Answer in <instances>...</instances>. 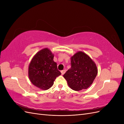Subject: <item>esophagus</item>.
<instances>
[{"mask_svg": "<svg viewBox=\"0 0 124 124\" xmlns=\"http://www.w3.org/2000/svg\"><path fill=\"white\" fill-rule=\"evenodd\" d=\"M66 72V70H62L61 71V73H62V74H64Z\"/></svg>", "mask_w": 124, "mask_h": 124, "instance_id": "esophagus-1", "label": "esophagus"}]
</instances>
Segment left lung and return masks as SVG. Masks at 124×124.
Returning <instances> with one entry per match:
<instances>
[{
	"label": "left lung",
	"mask_w": 124,
	"mask_h": 124,
	"mask_svg": "<svg viewBox=\"0 0 124 124\" xmlns=\"http://www.w3.org/2000/svg\"><path fill=\"white\" fill-rule=\"evenodd\" d=\"M71 66L63 76L69 87L76 91L89 87L98 73L95 63L88 55L79 51L71 57Z\"/></svg>",
	"instance_id": "8db88e82"
}]
</instances>
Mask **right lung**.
<instances>
[{"label": "right lung", "instance_id": "right-lung-1", "mask_svg": "<svg viewBox=\"0 0 124 124\" xmlns=\"http://www.w3.org/2000/svg\"><path fill=\"white\" fill-rule=\"evenodd\" d=\"M54 54L47 48L40 50L32 58L28 68V77L32 84L42 90H47L61 74L54 62Z\"/></svg>", "mask_w": 124, "mask_h": 124}]
</instances>
